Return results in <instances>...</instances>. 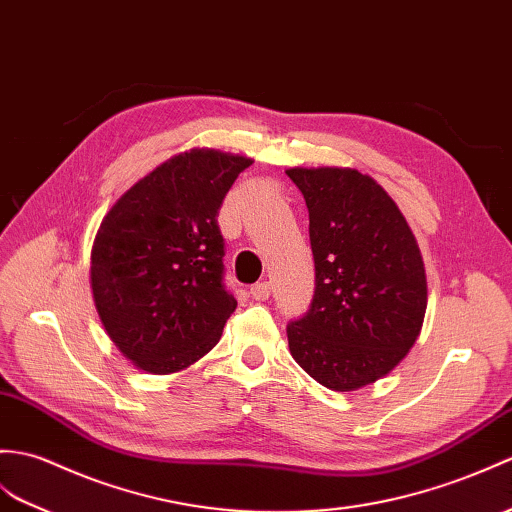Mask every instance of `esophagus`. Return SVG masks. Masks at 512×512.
<instances>
[{"instance_id":"34e87169","label":"esophagus","mask_w":512,"mask_h":512,"mask_svg":"<svg viewBox=\"0 0 512 512\" xmlns=\"http://www.w3.org/2000/svg\"><path fill=\"white\" fill-rule=\"evenodd\" d=\"M270 290H272V283L270 281H261V283H255L251 288V296L255 301H266L270 296Z\"/></svg>"}]
</instances>
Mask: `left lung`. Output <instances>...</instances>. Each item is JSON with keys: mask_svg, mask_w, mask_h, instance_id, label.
<instances>
[{"mask_svg": "<svg viewBox=\"0 0 512 512\" xmlns=\"http://www.w3.org/2000/svg\"><path fill=\"white\" fill-rule=\"evenodd\" d=\"M310 211L316 290L288 323L292 358L318 384L355 390L417 342L427 283L417 240L392 198L351 168H292Z\"/></svg>", "mask_w": 512, "mask_h": 512, "instance_id": "8db88e82", "label": "left lung"}]
</instances>
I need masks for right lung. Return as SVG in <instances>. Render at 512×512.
Wrapping results in <instances>:
<instances>
[{"label": "right lung", "mask_w": 512, "mask_h": 512, "mask_svg": "<svg viewBox=\"0 0 512 512\" xmlns=\"http://www.w3.org/2000/svg\"><path fill=\"white\" fill-rule=\"evenodd\" d=\"M253 161L181 152L106 213L91 251V288L106 334L135 366L181 371L216 347L237 301L224 283L218 213Z\"/></svg>", "instance_id": "1"}]
</instances>
